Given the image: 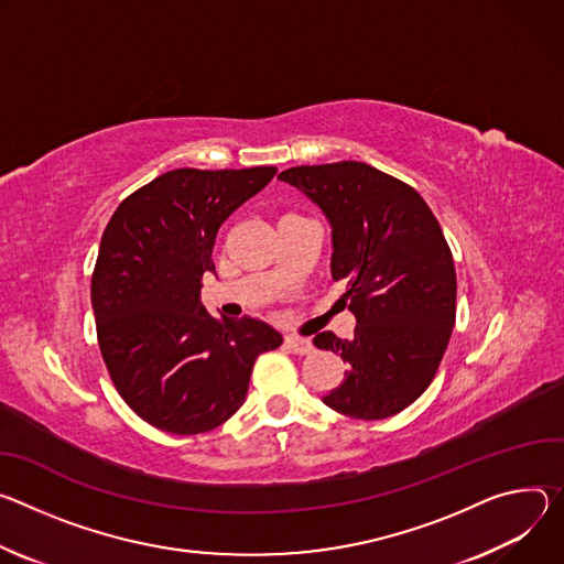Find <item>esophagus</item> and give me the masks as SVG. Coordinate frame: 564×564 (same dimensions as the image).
<instances>
[{
    "instance_id": "34e87169",
    "label": "esophagus",
    "mask_w": 564,
    "mask_h": 564,
    "mask_svg": "<svg viewBox=\"0 0 564 564\" xmlns=\"http://www.w3.org/2000/svg\"><path fill=\"white\" fill-rule=\"evenodd\" d=\"M284 345H286L289 351L300 354V356L314 351V343H311L308 338H302V336H286V338H284Z\"/></svg>"
}]
</instances>
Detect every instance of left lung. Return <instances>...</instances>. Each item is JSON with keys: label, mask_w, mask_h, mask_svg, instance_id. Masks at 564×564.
Returning a JSON list of instances; mask_svg holds the SVG:
<instances>
[{"label": "left lung", "mask_w": 564, "mask_h": 564, "mask_svg": "<svg viewBox=\"0 0 564 564\" xmlns=\"http://www.w3.org/2000/svg\"><path fill=\"white\" fill-rule=\"evenodd\" d=\"M332 226V278L356 318L354 336L314 338L347 365L323 397L362 421L388 419L432 383L455 327L457 275L440 221L408 183L358 161L297 165L278 174Z\"/></svg>", "instance_id": "8db88e82"}]
</instances>
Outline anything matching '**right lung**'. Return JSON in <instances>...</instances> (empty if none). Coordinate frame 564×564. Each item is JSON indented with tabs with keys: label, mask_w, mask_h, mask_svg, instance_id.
<instances>
[{
	"label": "right lung",
	"mask_w": 564,
	"mask_h": 564,
	"mask_svg": "<svg viewBox=\"0 0 564 564\" xmlns=\"http://www.w3.org/2000/svg\"><path fill=\"white\" fill-rule=\"evenodd\" d=\"M275 172H165L124 199L102 232L91 278L98 345L122 401L159 430L221 425L246 401L256 358L282 345L267 323L213 318L202 304L219 226Z\"/></svg>",
	"instance_id": "1"
}]
</instances>
